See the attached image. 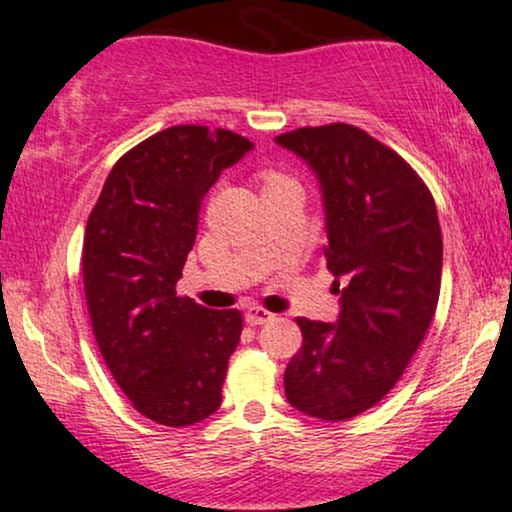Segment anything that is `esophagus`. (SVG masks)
Wrapping results in <instances>:
<instances>
[{
    "label": "esophagus",
    "mask_w": 512,
    "mask_h": 512,
    "mask_svg": "<svg viewBox=\"0 0 512 512\" xmlns=\"http://www.w3.org/2000/svg\"><path fill=\"white\" fill-rule=\"evenodd\" d=\"M244 315H246V323H249V325H263V323H268V320L275 318V315L266 311L263 306H249V308H246Z\"/></svg>",
    "instance_id": "esophagus-1"
}]
</instances>
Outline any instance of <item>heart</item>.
I'll list each match as a JSON object with an SVG mask.
<instances>
[{"label": "heart", "instance_id": "1", "mask_svg": "<svg viewBox=\"0 0 512 512\" xmlns=\"http://www.w3.org/2000/svg\"><path fill=\"white\" fill-rule=\"evenodd\" d=\"M261 178H263V185H270V182L282 180V178H285V175L277 173V170H266V173H261Z\"/></svg>", "mask_w": 512, "mask_h": 512}]
</instances>
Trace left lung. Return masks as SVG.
I'll list each match as a JSON object with an SVG mask.
<instances>
[{"label":"left lung","instance_id":"left-lung-1","mask_svg":"<svg viewBox=\"0 0 512 512\" xmlns=\"http://www.w3.org/2000/svg\"><path fill=\"white\" fill-rule=\"evenodd\" d=\"M275 142L318 175L327 270L349 282L337 325L296 318L304 344L285 370V394L311 418L344 422L396 387L437 313V206L410 163L356 125L299 128Z\"/></svg>","mask_w":512,"mask_h":512}]
</instances>
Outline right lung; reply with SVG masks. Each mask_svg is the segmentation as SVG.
I'll list each match as a JSON object with an SVG mask.
<instances>
[{"label":"right lung","instance_id":"obj_1","mask_svg":"<svg viewBox=\"0 0 512 512\" xmlns=\"http://www.w3.org/2000/svg\"><path fill=\"white\" fill-rule=\"evenodd\" d=\"M251 147L206 125L156 132L116 161L87 218L82 282L94 339L135 410L159 425H194L223 401L242 313L194 304L175 285L201 201Z\"/></svg>","mask_w":512,"mask_h":512}]
</instances>
